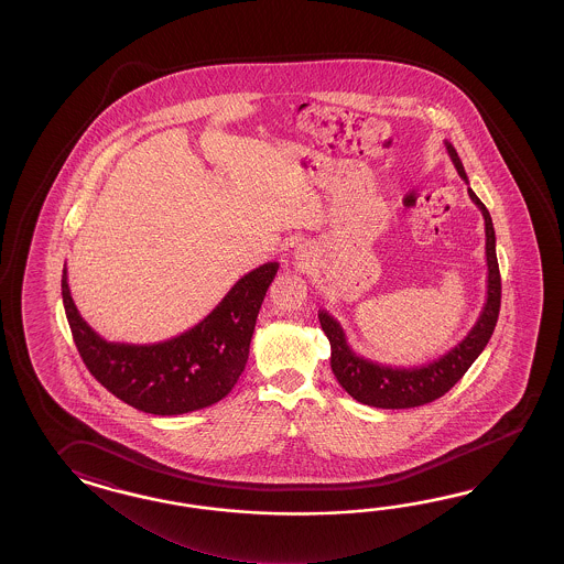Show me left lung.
Masks as SVG:
<instances>
[{"instance_id": "1", "label": "left lung", "mask_w": 564, "mask_h": 564, "mask_svg": "<svg viewBox=\"0 0 564 564\" xmlns=\"http://www.w3.org/2000/svg\"><path fill=\"white\" fill-rule=\"evenodd\" d=\"M447 155L452 159L457 175L468 183L466 169L462 165L454 144L445 141ZM469 199L478 205L484 224H486V304L479 312L478 323L471 326L466 338L456 347L447 350L440 359L425 362L420 367H387L359 357L348 345L345 328L328 312H318L324 335L330 340V367L336 381L348 395L359 403L379 409L420 408L445 395L454 384L466 375L471 362L478 359L486 348L491 333L498 323L500 299H502V280L496 258V231L491 224L490 212L479 202L478 195L468 187Z\"/></svg>"}]
</instances>
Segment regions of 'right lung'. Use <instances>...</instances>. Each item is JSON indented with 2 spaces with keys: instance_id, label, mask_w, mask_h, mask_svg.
<instances>
[{
  "instance_id": "obj_1",
  "label": "right lung",
  "mask_w": 564,
  "mask_h": 564,
  "mask_svg": "<svg viewBox=\"0 0 564 564\" xmlns=\"http://www.w3.org/2000/svg\"><path fill=\"white\" fill-rule=\"evenodd\" d=\"M278 268V262H268L248 272L202 323L149 345L110 343L98 335L74 304L66 264L62 302L76 348L98 383L144 413L181 415L214 405L238 383L258 312Z\"/></svg>"
}]
</instances>
